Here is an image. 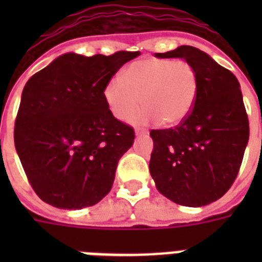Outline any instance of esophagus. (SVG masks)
Segmentation results:
<instances>
[{"instance_id": "esophagus-1", "label": "esophagus", "mask_w": 262, "mask_h": 262, "mask_svg": "<svg viewBox=\"0 0 262 262\" xmlns=\"http://www.w3.org/2000/svg\"><path fill=\"white\" fill-rule=\"evenodd\" d=\"M148 130L147 129H144V127H137L136 129V135L137 136H141V135H147Z\"/></svg>"}]
</instances>
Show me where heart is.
Returning a JSON list of instances; mask_svg holds the SVG:
<instances>
[{
  "label": "heart",
  "instance_id": "obj_1",
  "mask_svg": "<svg viewBox=\"0 0 262 262\" xmlns=\"http://www.w3.org/2000/svg\"><path fill=\"white\" fill-rule=\"evenodd\" d=\"M200 81L194 67L183 59H137L122 72V79L107 81L103 96L115 118L136 122L160 121L164 126H177L191 114L199 96ZM142 100H139V98Z\"/></svg>",
  "mask_w": 262,
  "mask_h": 262
}]
</instances>
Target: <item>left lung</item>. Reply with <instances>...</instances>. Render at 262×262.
Returning <instances> with one entry per match:
<instances>
[{"mask_svg":"<svg viewBox=\"0 0 262 262\" xmlns=\"http://www.w3.org/2000/svg\"><path fill=\"white\" fill-rule=\"evenodd\" d=\"M158 58H183L199 75L191 114L174 129L151 130L149 171L158 190L185 207L219 200L239 171L249 141V119L239 81L207 53L179 46Z\"/></svg>","mask_w":262,"mask_h":262,"instance_id":"8db88e82","label":"left lung"}]
</instances>
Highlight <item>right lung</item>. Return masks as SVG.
<instances>
[{
	"instance_id": "right-lung-1",
	"label": "right lung",
	"mask_w": 262,
	"mask_h": 262,
	"mask_svg": "<svg viewBox=\"0 0 262 262\" xmlns=\"http://www.w3.org/2000/svg\"><path fill=\"white\" fill-rule=\"evenodd\" d=\"M139 55L68 53L27 81L14 122V147L45 203L81 209L111 190L135 130L113 115L103 90L123 63Z\"/></svg>"
}]
</instances>
